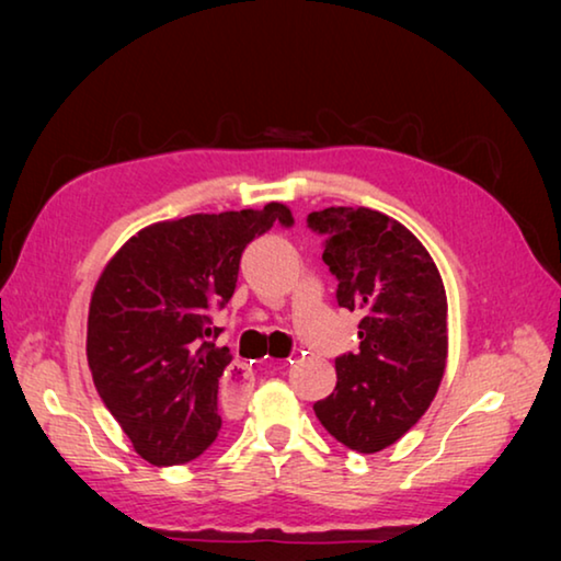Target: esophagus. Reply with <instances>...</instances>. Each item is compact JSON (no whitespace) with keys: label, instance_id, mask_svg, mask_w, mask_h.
<instances>
[{"label":"esophagus","instance_id":"esophagus-1","mask_svg":"<svg viewBox=\"0 0 561 561\" xmlns=\"http://www.w3.org/2000/svg\"><path fill=\"white\" fill-rule=\"evenodd\" d=\"M247 393H250V378H247V368L242 364H232L222 381V396L227 403L240 405Z\"/></svg>","mask_w":561,"mask_h":561}]
</instances>
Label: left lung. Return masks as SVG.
<instances>
[{"mask_svg":"<svg viewBox=\"0 0 561 561\" xmlns=\"http://www.w3.org/2000/svg\"><path fill=\"white\" fill-rule=\"evenodd\" d=\"M324 234L339 307L358 311V351L336 358V388L314 403L321 425L356 453H378L421 421L448 358V299L421 240L368 207L307 217Z\"/></svg>","mask_w":561,"mask_h":561,"instance_id":"1","label":"left lung"}]
</instances>
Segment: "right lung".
<instances>
[{"label":"right lung","instance_id":"obj_1","mask_svg":"<svg viewBox=\"0 0 561 561\" xmlns=\"http://www.w3.org/2000/svg\"><path fill=\"white\" fill-rule=\"evenodd\" d=\"M291 210L187 215L136 232L91 294L87 356L101 401L150 465H183L217 438V388L230 348L213 314L237 287L244 247Z\"/></svg>","mask_w":561,"mask_h":561}]
</instances>
